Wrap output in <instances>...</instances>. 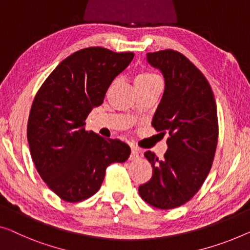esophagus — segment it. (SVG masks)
<instances>
[{"label":"esophagus","mask_w":250,"mask_h":250,"mask_svg":"<svg viewBox=\"0 0 250 250\" xmlns=\"http://www.w3.org/2000/svg\"><path fill=\"white\" fill-rule=\"evenodd\" d=\"M139 158V150H138L137 148H131V155H130V159L131 161H135V159Z\"/></svg>","instance_id":"obj_1"}]
</instances>
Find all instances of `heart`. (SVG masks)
I'll return each instance as SVG.
<instances>
[{
	"label": "heart",
	"mask_w": 250,
	"mask_h": 250,
	"mask_svg": "<svg viewBox=\"0 0 250 250\" xmlns=\"http://www.w3.org/2000/svg\"><path fill=\"white\" fill-rule=\"evenodd\" d=\"M151 77H156L155 74L151 73H141L137 76V78H151Z\"/></svg>",
	"instance_id": "b5f03b06"
}]
</instances>
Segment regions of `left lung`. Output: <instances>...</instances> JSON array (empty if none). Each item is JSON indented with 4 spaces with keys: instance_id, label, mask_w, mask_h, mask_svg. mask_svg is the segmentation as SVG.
Returning a JSON list of instances; mask_svg holds the SVG:
<instances>
[{
    "instance_id": "obj_1",
    "label": "left lung",
    "mask_w": 250,
    "mask_h": 250,
    "mask_svg": "<svg viewBox=\"0 0 250 250\" xmlns=\"http://www.w3.org/2000/svg\"><path fill=\"white\" fill-rule=\"evenodd\" d=\"M147 61L165 78L151 125L163 136L168 133V149L163 159L145 152L152 175L139 186V194L151 207L168 210L188 202L210 172L219 135L217 105L208 80L183 54L159 50L148 53Z\"/></svg>"
}]
</instances>
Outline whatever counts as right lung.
<instances>
[{
    "mask_svg": "<svg viewBox=\"0 0 250 250\" xmlns=\"http://www.w3.org/2000/svg\"><path fill=\"white\" fill-rule=\"evenodd\" d=\"M133 56L102 47L78 50L59 62L33 99L27 128L32 161L48 188L66 202L94 195L106 167L129 157L128 145L86 131L85 120Z\"/></svg>",
    "mask_w": 250,
    "mask_h": 250,
    "instance_id": "right-lung-1",
    "label": "right lung"
}]
</instances>
